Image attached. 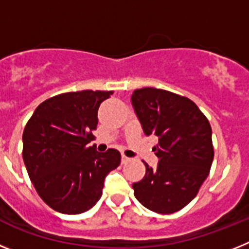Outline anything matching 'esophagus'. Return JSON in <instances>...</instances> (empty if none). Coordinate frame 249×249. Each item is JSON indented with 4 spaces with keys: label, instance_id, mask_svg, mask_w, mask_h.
I'll return each mask as SVG.
<instances>
[{
    "label": "esophagus",
    "instance_id": "esophagus-1",
    "mask_svg": "<svg viewBox=\"0 0 249 249\" xmlns=\"http://www.w3.org/2000/svg\"><path fill=\"white\" fill-rule=\"evenodd\" d=\"M129 160H131V158H128L127 156H124V155H122V158H121V162H122V164L128 163Z\"/></svg>",
    "mask_w": 249,
    "mask_h": 249
}]
</instances>
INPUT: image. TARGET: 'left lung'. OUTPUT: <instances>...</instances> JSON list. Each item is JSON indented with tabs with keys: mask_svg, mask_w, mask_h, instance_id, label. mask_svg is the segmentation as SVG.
I'll list each match as a JSON object with an SVG mask.
<instances>
[{
	"mask_svg": "<svg viewBox=\"0 0 249 249\" xmlns=\"http://www.w3.org/2000/svg\"><path fill=\"white\" fill-rule=\"evenodd\" d=\"M132 105L146 136L158 138L153 147L157 168L146 166V175L133 183L142 206L160 214L182 210L195 198L210 175L214 151L212 128L190 98L164 89H136Z\"/></svg>",
	"mask_w": 249,
	"mask_h": 249,
	"instance_id": "obj_1",
	"label": "left lung"
}]
</instances>
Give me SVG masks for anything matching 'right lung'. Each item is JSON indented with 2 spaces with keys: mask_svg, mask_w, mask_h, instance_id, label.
I'll list each match as a JSON object with an SVG mask.
<instances>
[{
  "mask_svg": "<svg viewBox=\"0 0 249 249\" xmlns=\"http://www.w3.org/2000/svg\"><path fill=\"white\" fill-rule=\"evenodd\" d=\"M112 91L67 92L43 101L23 131L22 157L31 182L46 204L65 214L91 210L102 196L106 176L121 153L87 144L97 128L98 107Z\"/></svg>",
  "mask_w": 249,
  "mask_h": 249,
  "instance_id": "1",
  "label": "right lung"
}]
</instances>
